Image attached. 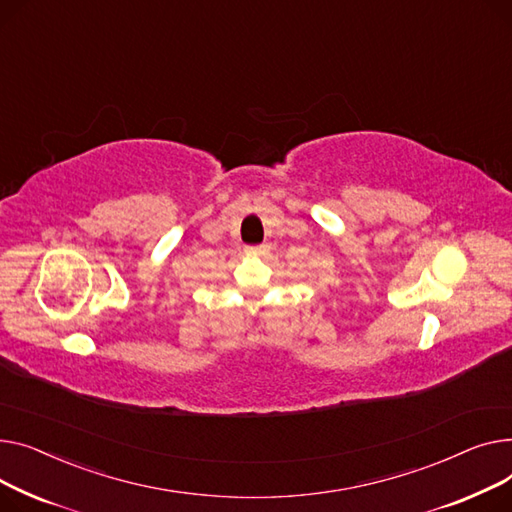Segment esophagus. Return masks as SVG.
<instances>
[{
	"label": "esophagus",
	"mask_w": 512,
	"mask_h": 512,
	"mask_svg": "<svg viewBox=\"0 0 512 512\" xmlns=\"http://www.w3.org/2000/svg\"><path fill=\"white\" fill-rule=\"evenodd\" d=\"M246 252H248L250 256H262V254L268 252V248H266V246H252V248H246Z\"/></svg>",
	"instance_id": "obj_1"
}]
</instances>
